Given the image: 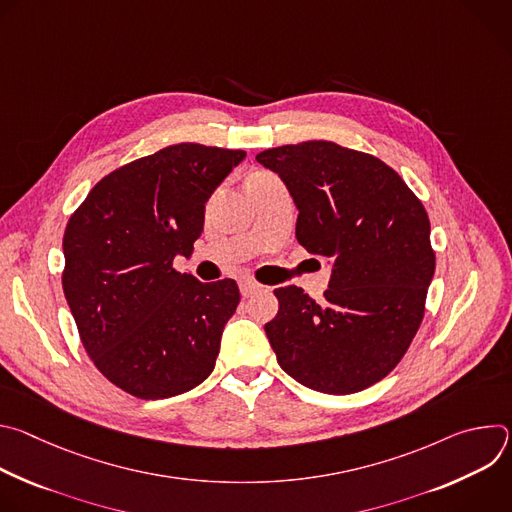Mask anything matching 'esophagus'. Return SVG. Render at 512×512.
<instances>
[{"label":"esophagus","instance_id":"obj_1","mask_svg":"<svg viewBox=\"0 0 512 512\" xmlns=\"http://www.w3.org/2000/svg\"><path fill=\"white\" fill-rule=\"evenodd\" d=\"M239 287H241L243 298H251V296L257 294V291H259L263 285L257 283V281H253V279H243V281L239 283Z\"/></svg>","mask_w":512,"mask_h":512}]
</instances>
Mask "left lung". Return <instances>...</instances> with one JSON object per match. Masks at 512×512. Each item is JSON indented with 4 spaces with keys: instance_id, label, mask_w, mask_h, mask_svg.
Returning a JSON list of instances; mask_svg holds the SVG:
<instances>
[{
    "instance_id": "left-lung-1",
    "label": "left lung",
    "mask_w": 512,
    "mask_h": 512,
    "mask_svg": "<svg viewBox=\"0 0 512 512\" xmlns=\"http://www.w3.org/2000/svg\"><path fill=\"white\" fill-rule=\"evenodd\" d=\"M279 174L300 214L298 243L334 261L318 304L277 287L265 334L298 383L348 395L385 379L407 352L435 271L429 218L405 180L379 158L334 141H302L255 158Z\"/></svg>"
}]
</instances>
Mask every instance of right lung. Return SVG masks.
I'll return each mask as SVG.
<instances>
[{"label":"right lung","mask_w":512,"mask_h":512,"mask_svg":"<svg viewBox=\"0 0 512 512\" xmlns=\"http://www.w3.org/2000/svg\"><path fill=\"white\" fill-rule=\"evenodd\" d=\"M243 150L176 143L105 178L70 214L62 289L101 375L137 399H166L214 369L235 279L174 269L202 233L204 204Z\"/></svg>","instance_id":"right-lung-1"}]
</instances>
